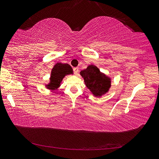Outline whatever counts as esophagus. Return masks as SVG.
<instances>
[{
	"label": "esophagus",
	"instance_id": "esophagus-1",
	"mask_svg": "<svg viewBox=\"0 0 159 159\" xmlns=\"http://www.w3.org/2000/svg\"><path fill=\"white\" fill-rule=\"evenodd\" d=\"M73 71H74V73L75 75H77L78 73V71H79V68H77V67H76V68H74Z\"/></svg>",
	"mask_w": 159,
	"mask_h": 159
}]
</instances>
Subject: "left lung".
<instances>
[{
	"instance_id": "1",
	"label": "left lung",
	"mask_w": 159,
	"mask_h": 159,
	"mask_svg": "<svg viewBox=\"0 0 159 159\" xmlns=\"http://www.w3.org/2000/svg\"><path fill=\"white\" fill-rule=\"evenodd\" d=\"M85 85L96 97H101L109 91L111 79L102 73L96 66L90 65L80 72Z\"/></svg>"
}]
</instances>
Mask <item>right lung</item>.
I'll return each mask as SVG.
<instances>
[{
    "mask_svg": "<svg viewBox=\"0 0 159 159\" xmlns=\"http://www.w3.org/2000/svg\"><path fill=\"white\" fill-rule=\"evenodd\" d=\"M73 73L72 68L68 63H57L53 67L50 77V82L46 87L50 90H54L61 86L63 77L67 75Z\"/></svg>",
    "mask_w": 159,
    "mask_h": 159,
    "instance_id": "right-lung-1",
    "label": "right lung"
}]
</instances>
